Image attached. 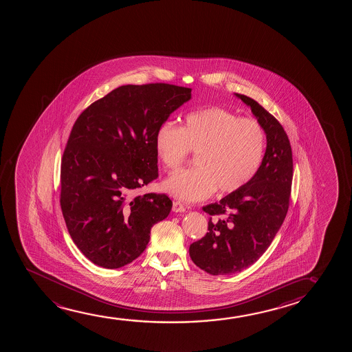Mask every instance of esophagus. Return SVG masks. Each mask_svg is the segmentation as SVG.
Masks as SVG:
<instances>
[{"mask_svg":"<svg viewBox=\"0 0 352 352\" xmlns=\"http://www.w3.org/2000/svg\"><path fill=\"white\" fill-rule=\"evenodd\" d=\"M172 210H173L174 212H185V207H184L183 203L175 201V202H173V207H172Z\"/></svg>","mask_w":352,"mask_h":352,"instance_id":"esophagus-1","label":"esophagus"}]
</instances>
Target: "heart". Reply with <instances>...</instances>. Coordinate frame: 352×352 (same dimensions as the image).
Segmentation results:
<instances>
[{
  "label": "heart",
  "mask_w": 352,
  "mask_h": 352,
  "mask_svg": "<svg viewBox=\"0 0 352 352\" xmlns=\"http://www.w3.org/2000/svg\"><path fill=\"white\" fill-rule=\"evenodd\" d=\"M155 153L167 170L179 168L188 153L198 167L164 182V190L184 202H198L215 190L231 193L255 177L265 155V135L254 119H239L219 107L185 116L182 127L166 121L155 133Z\"/></svg>",
  "instance_id": "1"
}]
</instances>
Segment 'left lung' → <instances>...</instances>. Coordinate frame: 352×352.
Instances as JSON below:
<instances>
[{
	"label": "left lung",
	"mask_w": 352,
	"mask_h": 352,
	"mask_svg": "<svg viewBox=\"0 0 352 352\" xmlns=\"http://www.w3.org/2000/svg\"><path fill=\"white\" fill-rule=\"evenodd\" d=\"M250 107L265 131L267 148L249 183L203 210L210 215L207 234L188 249L193 263L212 275L238 273L265 254L289 209L294 175L289 137L255 100L234 94Z\"/></svg>",
	"instance_id": "8db88e82"
}]
</instances>
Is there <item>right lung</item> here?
I'll list each match as a JSON object with an SVG mask.
<instances>
[{
  "instance_id": "obj_1",
  "label": "right lung",
  "mask_w": 352,
  "mask_h": 352,
  "mask_svg": "<svg viewBox=\"0 0 352 352\" xmlns=\"http://www.w3.org/2000/svg\"><path fill=\"white\" fill-rule=\"evenodd\" d=\"M190 100V87L122 85L74 122L61 162L60 204L74 244L92 263L129 265L145 250L151 227L168 217L173 204L164 193H131L157 178L155 133Z\"/></svg>"
}]
</instances>
